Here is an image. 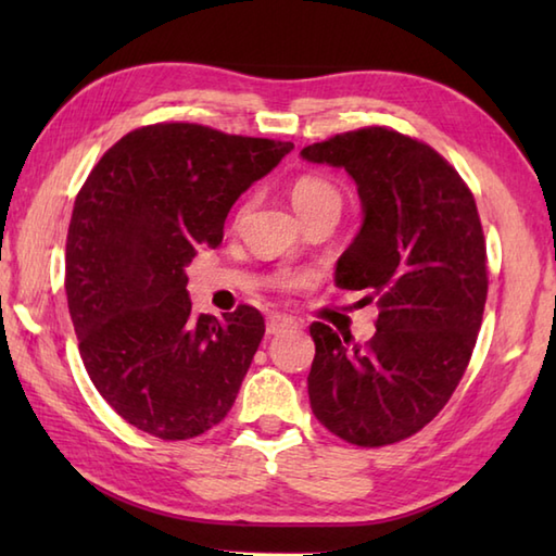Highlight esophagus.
Wrapping results in <instances>:
<instances>
[{
	"label": "esophagus",
	"mask_w": 556,
	"mask_h": 556,
	"mask_svg": "<svg viewBox=\"0 0 556 556\" xmlns=\"http://www.w3.org/2000/svg\"><path fill=\"white\" fill-rule=\"evenodd\" d=\"M296 327H299V323L293 320V317H289V315L275 313V315L267 317V334H269V337L285 332V329H296Z\"/></svg>",
	"instance_id": "34e87169"
}]
</instances>
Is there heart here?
<instances>
[{"mask_svg":"<svg viewBox=\"0 0 556 556\" xmlns=\"http://www.w3.org/2000/svg\"><path fill=\"white\" fill-rule=\"evenodd\" d=\"M327 200H339L337 188L325 181V179H317V176H303L291 188V203L296 207V212L311 210L320 203H327ZM305 285V275H299V271H287L285 277H281V287L285 289H296Z\"/></svg>","mask_w":556,"mask_h":556,"instance_id":"heart-1","label":"heart"}]
</instances>
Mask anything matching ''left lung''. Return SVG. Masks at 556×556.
Segmentation results:
<instances>
[{
  "label": "left lung",
  "mask_w": 556,
  "mask_h": 556,
  "mask_svg": "<svg viewBox=\"0 0 556 556\" xmlns=\"http://www.w3.org/2000/svg\"><path fill=\"white\" fill-rule=\"evenodd\" d=\"M301 157L356 181L363 224L334 281L368 291L380 308L365 346L311 327V408L351 444L401 442L444 408L476 346L488 260L473 193L430 146L382 126L308 146Z\"/></svg>",
  "instance_id": "1"
}]
</instances>
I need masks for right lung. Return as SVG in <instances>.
I'll list each match as a JSON object with an SVG mask.
<instances>
[{
	"label": "right lung",
	"instance_id": "add662e5",
	"mask_svg": "<svg viewBox=\"0 0 556 556\" xmlns=\"http://www.w3.org/2000/svg\"><path fill=\"white\" fill-rule=\"evenodd\" d=\"M293 143L198 124L126 134L76 195L66 299L83 365L134 428L191 440L224 420L265 334L251 305L193 315L186 267Z\"/></svg>",
	"mask_w": 556,
	"mask_h": 556
}]
</instances>
